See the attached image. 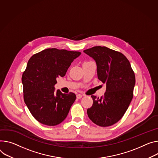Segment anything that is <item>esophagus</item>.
Returning <instances> with one entry per match:
<instances>
[{
    "label": "esophagus",
    "mask_w": 158,
    "mask_h": 158,
    "mask_svg": "<svg viewBox=\"0 0 158 158\" xmlns=\"http://www.w3.org/2000/svg\"><path fill=\"white\" fill-rule=\"evenodd\" d=\"M82 96H83V95H82V94H77V99H81Z\"/></svg>",
    "instance_id": "1"
}]
</instances>
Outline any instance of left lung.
I'll return each mask as SVG.
<instances>
[{
    "label": "left lung",
    "instance_id": "obj_1",
    "mask_svg": "<svg viewBox=\"0 0 158 158\" xmlns=\"http://www.w3.org/2000/svg\"><path fill=\"white\" fill-rule=\"evenodd\" d=\"M84 52L95 60L98 77L106 84L103 96H91L93 104L87 110L88 115L99 126H111L122 118L132 101L134 73L128 60L120 52L101 46Z\"/></svg>",
    "mask_w": 158,
    "mask_h": 158
}]
</instances>
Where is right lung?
<instances>
[{
    "label": "right lung",
    "mask_w": 158,
    "mask_h": 158,
    "mask_svg": "<svg viewBox=\"0 0 158 158\" xmlns=\"http://www.w3.org/2000/svg\"><path fill=\"white\" fill-rule=\"evenodd\" d=\"M79 52L48 48L33 55L22 76L24 102L34 118L42 124L55 126L67 117L75 102L73 93L55 91L56 78L64 77Z\"/></svg>",
    "instance_id": "add662e5"
}]
</instances>
